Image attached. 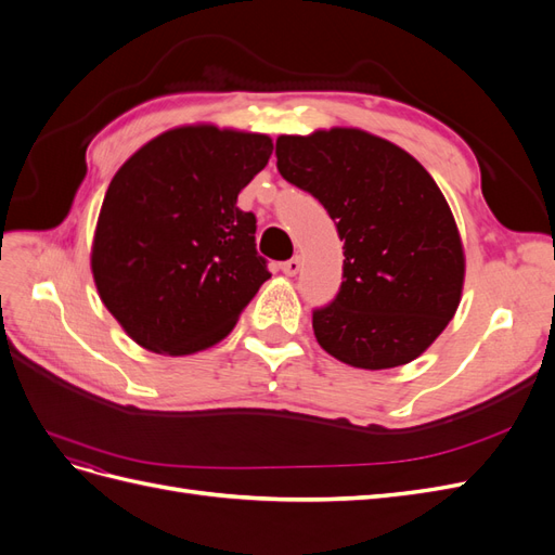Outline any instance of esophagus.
<instances>
[{
	"mask_svg": "<svg viewBox=\"0 0 555 555\" xmlns=\"http://www.w3.org/2000/svg\"><path fill=\"white\" fill-rule=\"evenodd\" d=\"M298 271H300V259H298V257H292L289 261L282 263V273H284V275L294 278Z\"/></svg>",
	"mask_w": 555,
	"mask_h": 555,
	"instance_id": "1",
	"label": "esophagus"
}]
</instances>
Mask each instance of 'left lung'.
<instances>
[{
	"label": "left lung",
	"mask_w": 555,
	"mask_h": 555,
	"mask_svg": "<svg viewBox=\"0 0 555 555\" xmlns=\"http://www.w3.org/2000/svg\"><path fill=\"white\" fill-rule=\"evenodd\" d=\"M278 171L326 208L345 241L343 284L312 312L338 361L384 371L422 357L456 314L461 233L430 173L396 143L354 127L280 137Z\"/></svg>",
	"instance_id": "left-lung-1"
}]
</instances>
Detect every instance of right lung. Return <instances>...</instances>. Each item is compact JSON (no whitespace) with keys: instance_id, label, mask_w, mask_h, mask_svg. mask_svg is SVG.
<instances>
[{"instance_id":"obj_1","label":"right lung","mask_w":555,"mask_h":555,"mask_svg":"<svg viewBox=\"0 0 555 555\" xmlns=\"http://www.w3.org/2000/svg\"><path fill=\"white\" fill-rule=\"evenodd\" d=\"M273 155L266 133L184 125L137 150L108 184L90 266L129 338L188 357L224 340L271 278L257 217L236 201Z\"/></svg>"}]
</instances>
